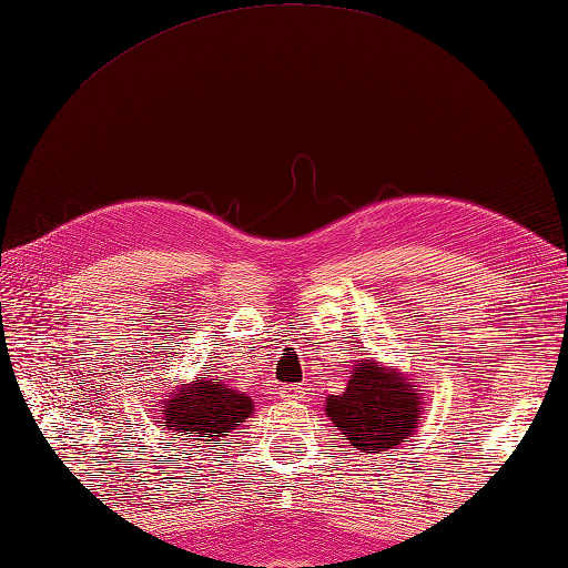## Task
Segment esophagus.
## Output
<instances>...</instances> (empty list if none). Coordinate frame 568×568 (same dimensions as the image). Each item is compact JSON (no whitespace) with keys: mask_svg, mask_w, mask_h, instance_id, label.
Listing matches in <instances>:
<instances>
[{"mask_svg":"<svg viewBox=\"0 0 568 568\" xmlns=\"http://www.w3.org/2000/svg\"><path fill=\"white\" fill-rule=\"evenodd\" d=\"M304 394H307V386H304V384H293V386H285L281 396L285 400H300V398H304Z\"/></svg>","mask_w":568,"mask_h":568,"instance_id":"1","label":"esophagus"}]
</instances>
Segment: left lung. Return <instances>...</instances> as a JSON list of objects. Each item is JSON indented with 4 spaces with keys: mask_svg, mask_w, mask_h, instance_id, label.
Instances as JSON below:
<instances>
[{
    "mask_svg": "<svg viewBox=\"0 0 568 568\" xmlns=\"http://www.w3.org/2000/svg\"><path fill=\"white\" fill-rule=\"evenodd\" d=\"M417 384L379 362L357 359L347 388L326 398V415L359 454H379L417 429L423 415Z\"/></svg>",
    "mask_w": 568,
    "mask_h": 568,
    "instance_id": "8db88e82",
    "label": "left lung"
}]
</instances>
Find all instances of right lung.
<instances>
[{"instance_id": "right-lung-1", "label": "right lung", "mask_w": 568, "mask_h": 568, "mask_svg": "<svg viewBox=\"0 0 568 568\" xmlns=\"http://www.w3.org/2000/svg\"><path fill=\"white\" fill-rule=\"evenodd\" d=\"M252 413L254 403L250 396L230 388L223 376L203 374L196 376V382L174 388L155 423L178 432V436H206V442H213L235 429Z\"/></svg>"}]
</instances>
